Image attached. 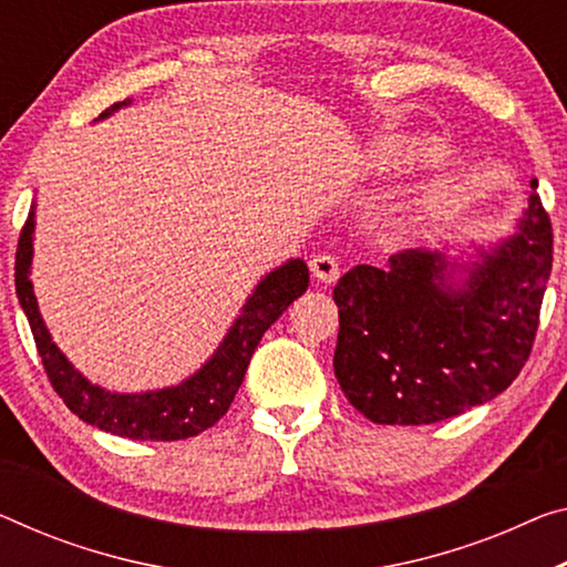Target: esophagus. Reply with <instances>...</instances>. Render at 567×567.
Returning <instances> with one entry per match:
<instances>
[{
  "instance_id": "obj_1",
  "label": "esophagus",
  "mask_w": 567,
  "mask_h": 567,
  "mask_svg": "<svg viewBox=\"0 0 567 567\" xmlns=\"http://www.w3.org/2000/svg\"><path fill=\"white\" fill-rule=\"evenodd\" d=\"M309 271L321 284H334L339 278V264L332 254H317L309 260Z\"/></svg>"
}]
</instances>
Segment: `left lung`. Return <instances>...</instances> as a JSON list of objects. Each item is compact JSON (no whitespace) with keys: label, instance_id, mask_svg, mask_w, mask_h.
I'll return each mask as SVG.
<instances>
[{"label":"left lung","instance_id":"obj_1","mask_svg":"<svg viewBox=\"0 0 567 567\" xmlns=\"http://www.w3.org/2000/svg\"><path fill=\"white\" fill-rule=\"evenodd\" d=\"M443 271L435 250H405L385 271L362 264L334 286V374L372 423L446 421L504 393L525 368L553 271V223L535 189L517 233L482 254L466 289L446 286Z\"/></svg>","mask_w":567,"mask_h":567}]
</instances>
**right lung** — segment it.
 <instances>
[{"instance_id":"right-lung-1","label":"right lung","mask_w":567,"mask_h":567,"mask_svg":"<svg viewBox=\"0 0 567 567\" xmlns=\"http://www.w3.org/2000/svg\"><path fill=\"white\" fill-rule=\"evenodd\" d=\"M126 103V101H124ZM124 103H113L101 113L109 116ZM32 213L22 225L20 240H17L14 256V286L24 313H28L34 344L48 372V380L63 403L81 417V421L95 425V429L124 435L136 441H179L197 435L215 425L228 413L235 393H238L243 378H246L248 362L254 357L260 337L266 329L291 307L296 296H301L309 286V268L303 260H289V264L268 274L256 293L250 296L243 313L235 321L230 334L225 337L220 350L213 360L177 388L156 390V393L118 395L91 385L73 370V364L48 334L42 317L38 311V299L32 293L30 260H32Z\"/></svg>"}]
</instances>
